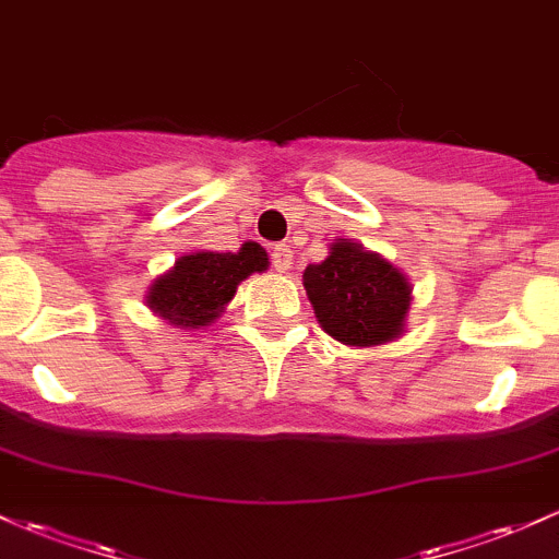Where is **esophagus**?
<instances>
[{"label":"esophagus","instance_id":"1","mask_svg":"<svg viewBox=\"0 0 559 559\" xmlns=\"http://www.w3.org/2000/svg\"><path fill=\"white\" fill-rule=\"evenodd\" d=\"M290 263H293V250L287 248V245H277V248L272 250V266L285 274L290 272Z\"/></svg>","mask_w":559,"mask_h":559}]
</instances>
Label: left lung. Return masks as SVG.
<instances>
[{
	"mask_svg": "<svg viewBox=\"0 0 559 559\" xmlns=\"http://www.w3.org/2000/svg\"><path fill=\"white\" fill-rule=\"evenodd\" d=\"M304 287L322 330L341 344L378 346L405 330L411 282L352 239H335L325 261L309 263Z\"/></svg>",
	"mask_w": 559,
	"mask_h": 559,
	"instance_id": "1",
	"label": "left lung"
}]
</instances>
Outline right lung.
<instances>
[{"mask_svg":"<svg viewBox=\"0 0 559 559\" xmlns=\"http://www.w3.org/2000/svg\"><path fill=\"white\" fill-rule=\"evenodd\" d=\"M269 255L258 242H245L237 253H200L181 255L176 266L154 280L146 304L154 314L170 325L194 330L218 320L231 301L237 285L253 272H266Z\"/></svg>","mask_w":559,"mask_h":559,"instance_id":"obj_1","label":"right lung"}]
</instances>
